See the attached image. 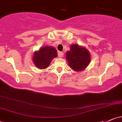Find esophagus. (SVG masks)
Here are the masks:
<instances>
[{
    "mask_svg": "<svg viewBox=\"0 0 122 122\" xmlns=\"http://www.w3.org/2000/svg\"><path fill=\"white\" fill-rule=\"evenodd\" d=\"M63 56V53L61 52H58V56L59 57H62Z\"/></svg>",
    "mask_w": 122,
    "mask_h": 122,
    "instance_id": "obj_1",
    "label": "esophagus"
}]
</instances>
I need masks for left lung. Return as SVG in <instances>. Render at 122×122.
<instances>
[{"label":"left lung","mask_w":122,"mask_h":122,"mask_svg":"<svg viewBox=\"0 0 122 122\" xmlns=\"http://www.w3.org/2000/svg\"><path fill=\"white\" fill-rule=\"evenodd\" d=\"M66 59L69 66L77 71L84 70L91 61V56L87 49L77 44L70 46V51L66 52Z\"/></svg>","instance_id":"left-lung-1"}]
</instances>
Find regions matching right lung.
<instances>
[{
    "label": "right lung",
    "mask_w": 122,
    "mask_h": 122,
    "mask_svg": "<svg viewBox=\"0 0 122 122\" xmlns=\"http://www.w3.org/2000/svg\"><path fill=\"white\" fill-rule=\"evenodd\" d=\"M57 56V51L54 47L45 46L41 48L38 51L34 52L33 55L34 64L40 69H46L51 63L52 60Z\"/></svg>",
    "instance_id": "add662e5"
}]
</instances>
